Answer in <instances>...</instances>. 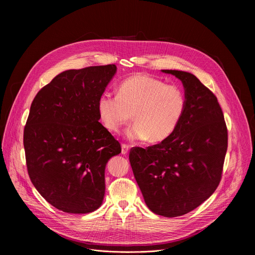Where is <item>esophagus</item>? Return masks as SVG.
<instances>
[{"mask_svg": "<svg viewBox=\"0 0 255 255\" xmlns=\"http://www.w3.org/2000/svg\"><path fill=\"white\" fill-rule=\"evenodd\" d=\"M128 152H129V145L126 143H123L122 144V154L126 155Z\"/></svg>", "mask_w": 255, "mask_h": 255, "instance_id": "obj_1", "label": "esophagus"}]
</instances>
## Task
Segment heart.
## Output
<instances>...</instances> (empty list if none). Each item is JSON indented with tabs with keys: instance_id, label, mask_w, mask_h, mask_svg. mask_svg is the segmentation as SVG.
<instances>
[{
	"instance_id": "1",
	"label": "heart",
	"mask_w": 255,
	"mask_h": 255,
	"mask_svg": "<svg viewBox=\"0 0 255 255\" xmlns=\"http://www.w3.org/2000/svg\"><path fill=\"white\" fill-rule=\"evenodd\" d=\"M187 98L178 85H166L146 74H135L120 84L118 94L104 93L97 104L103 126L119 133L132 119L135 121L129 131L131 139L152 142L168 138L184 116Z\"/></svg>"
}]
</instances>
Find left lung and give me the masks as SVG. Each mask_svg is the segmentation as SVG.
I'll return each instance as SVG.
<instances>
[{
    "label": "left lung",
    "instance_id": "left-lung-1",
    "mask_svg": "<svg viewBox=\"0 0 255 255\" xmlns=\"http://www.w3.org/2000/svg\"><path fill=\"white\" fill-rule=\"evenodd\" d=\"M182 80L187 105L175 132L160 143L130 150L129 161L148 208L182 216L218 187L227 151V128L217 97L193 74L162 70Z\"/></svg>",
    "mask_w": 255,
    "mask_h": 255
}]
</instances>
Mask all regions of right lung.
<instances>
[{"instance_id": "add662e5", "label": "right lung", "mask_w": 255, "mask_h": 255, "mask_svg": "<svg viewBox=\"0 0 255 255\" xmlns=\"http://www.w3.org/2000/svg\"><path fill=\"white\" fill-rule=\"evenodd\" d=\"M114 64L67 70L35 96L23 130L29 177L47 203L69 214L97 210L107 161L120 142L99 122L97 104Z\"/></svg>"}]
</instances>
